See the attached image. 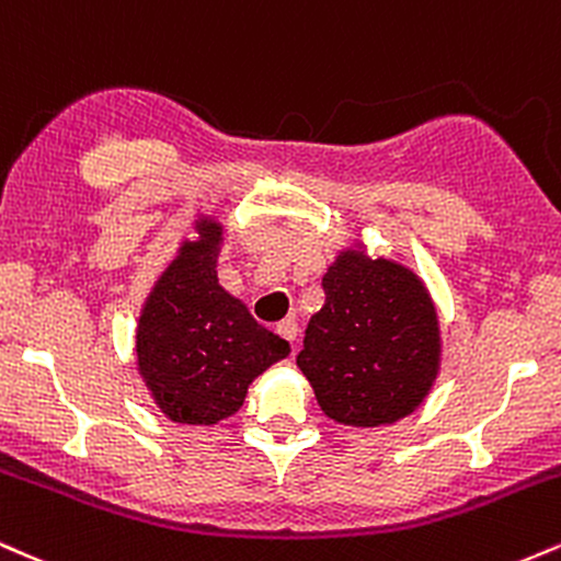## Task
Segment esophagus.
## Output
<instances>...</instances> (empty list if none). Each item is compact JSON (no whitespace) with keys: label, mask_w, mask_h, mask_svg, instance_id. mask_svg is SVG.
<instances>
[{"label":"esophagus","mask_w":561,"mask_h":561,"mask_svg":"<svg viewBox=\"0 0 561 561\" xmlns=\"http://www.w3.org/2000/svg\"><path fill=\"white\" fill-rule=\"evenodd\" d=\"M276 332H279L287 343H295V340H298V324H295V319L279 321V324H276Z\"/></svg>","instance_id":"34e87169"}]
</instances>
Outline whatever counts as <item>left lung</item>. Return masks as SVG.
<instances>
[{
  "instance_id": "8db88e82",
  "label": "left lung",
  "mask_w": 561,
  "mask_h": 561,
  "mask_svg": "<svg viewBox=\"0 0 561 561\" xmlns=\"http://www.w3.org/2000/svg\"><path fill=\"white\" fill-rule=\"evenodd\" d=\"M324 306L308 321L298 366L330 420L382 427L414 414L443 362L440 319L422 276L369 255L358 234L321 276Z\"/></svg>"
}]
</instances>
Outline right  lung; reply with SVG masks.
<instances>
[{
	"instance_id": "right-lung-1",
	"label": "right lung",
	"mask_w": 561,
	"mask_h": 561,
	"mask_svg": "<svg viewBox=\"0 0 561 561\" xmlns=\"http://www.w3.org/2000/svg\"><path fill=\"white\" fill-rule=\"evenodd\" d=\"M224 221L197 210L137 321V371L176 424L214 427L240 411L248 388L289 356V343L250 317L218 282Z\"/></svg>"
}]
</instances>
